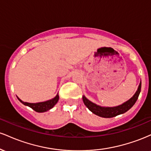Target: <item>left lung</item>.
<instances>
[{
	"instance_id": "obj_1",
	"label": "left lung",
	"mask_w": 151,
	"mask_h": 151,
	"mask_svg": "<svg viewBox=\"0 0 151 151\" xmlns=\"http://www.w3.org/2000/svg\"><path fill=\"white\" fill-rule=\"evenodd\" d=\"M141 81L140 83L139 86H138V90L136 91V93L133 95V97H131L129 101H127L125 103L120 106H118L116 107H101L99 106H97L95 104L92 103L91 101H89L85 96H83L82 99L84 101V104L87 107L88 109L92 112L93 114H96V115L101 116L103 118H112L119 114H122L125 112L129 111L133 105L135 104L136 101L138 99L139 93L141 92Z\"/></svg>"
}]
</instances>
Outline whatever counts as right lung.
Wrapping results in <instances>:
<instances>
[{
  "mask_svg": "<svg viewBox=\"0 0 151 151\" xmlns=\"http://www.w3.org/2000/svg\"><path fill=\"white\" fill-rule=\"evenodd\" d=\"M18 99L19 101L21 102L22 104H23L24 105L28 106L29 107H30L31 109H32L35 111L39 112V113H42V112H45L51 109L54 106L58 103L59 100V95L58 93V95L55 98L52 99L48 100V101L44 102H40V103H27V102L22 101L18 97Z\"/></svg>",
  "mask_w": 151,
  "mask_h": 151,
  "instance_id": "1",
  "label": "right lung"
}]
</instances>
